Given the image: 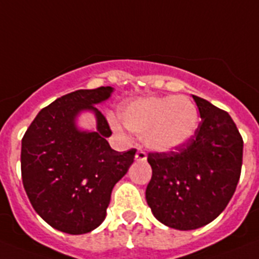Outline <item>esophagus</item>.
I'll return each instance as SVG.
<instances>
[{"mask_svg":"<svg viewBox=\"0 0 259 259\" xmlns=\"http://www.w3.org/2000/svg\"><path fill=\"white\" fill-rule=\"evenodd\" d=\"M147 159V154L143 150H138L136 154V160L137 161H145Z\"/></svg>","mask_w":259,"mask_h":259,"instance_id":"esophagus-1","label":"esophagus"}]
</instances>
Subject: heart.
Here are the masks:
<instances>
[{"instance_id": "heart-1", "label": "heart", "mask_w": 259, "mask_h": 259, "mask_svg": "<svg viewBox=\"0 0 259 259\" xmlns=\"http://www.w3.org/2000/svg\"><path fill=\"white\" fill-rule=\"evenodd\" d=\"M120 117L130 132L156 152H170L185 146L199 125L197 107L185 96L138 99L121 108ZM113 125L120 129L117 122Z\"/></svg>"}]
</instances>
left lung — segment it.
Wrapping results in <instances>:
<instances>
[{
    "mask_svg": "<svg viewBox=\"0 0 259 259\" xmlns=\"http://www.w3.org/2000/svg\"><path fill=\"white\" fill-rule=\"evenodd\" d=\"M201 123L185 146L148 154L152 168L146 201L154 217L169 228L197 229L217 219L236 190L244 142L226 111L193 95Z\"/></svg>",
    "mask_w": 259,
    "mask_h": 259,
    "instance_id": "8db88e82",
    "label": "left lung"
}]
</instances>
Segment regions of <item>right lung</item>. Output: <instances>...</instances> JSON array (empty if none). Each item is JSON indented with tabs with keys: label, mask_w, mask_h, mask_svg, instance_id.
<instances>
[{
	"label": "right lung",
	"mask_w": 259,
	"mask_h": 259,
	"mask_svg": "<svg viewBox=\"0 0 259 259\" xmlns=\"http://www.w3.org/2000/svg\"><path fill=\"white\" fill-rule=\"evenodd\" d=\"M113 87L78 90L37 113L22 139V180L32 207L55 229L83 235L104 222L112 189L126 175L136 150L114 151L105 117L95 105ZM94 114L97 127L80 130L77 117Z\"/></svg>",
	"instance_id": "add662e5"
}]
</instances>
